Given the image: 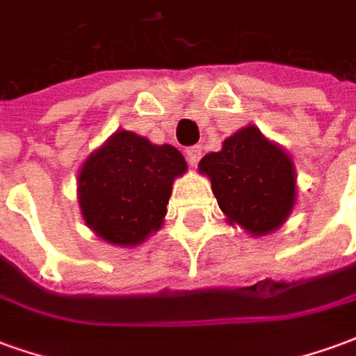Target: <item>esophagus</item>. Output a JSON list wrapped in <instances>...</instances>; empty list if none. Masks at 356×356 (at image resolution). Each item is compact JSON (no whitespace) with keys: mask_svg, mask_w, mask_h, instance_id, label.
<instances>
[{"mask_svg":"<svg viewBox=\"0 0 356 356\" xmlns=\"http://www.w3.org/2000/svg\"><path fill=\"white\" fill-rule=\"evenodd\" d=\"M202 158V148L198 145H194V147L186 148V160L191 165H196V163L200 162Z\"/></svg>","mask_w":356,"mask_h":356,"instance_id":"1","label":"esophagus"}]
</instances>
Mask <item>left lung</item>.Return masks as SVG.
<instances>
[{
  "mask_svg": "<svg viewBox=\"0 0 356 356\" xmlns=\"http://www.w3.org/2000/svg\"><path fill=\"white\" fill-rule=\"evenodd\" d=\"M198 170L211 181L227 221L254 236L276 231L293 209V162L255 125L227 137L219 152L202 158Z\"/></svg>",
  "mask_w": 356,
  "mask_h": 356,
  "instance_id": "obj_1",
  "label": "left lung"
}]
</instances>
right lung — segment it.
Listing matches in <instances>:
<instances>
[{
	"instance_id": "obj_1",
	"label": "right lung",
	"mask_w": 356,
	"mask_h": 356,
	"mask_svg": "<svg viewBox=\"0 0 356 356\" xmlns=\"http://www.w3.org/2000/svg\"><path fill=\"white\" fill-rule=\"evenodd\" d=\"M186 171L171 145L118 129L89 154L78 175V202L89 229L108 244L133 248L160 231L171 185Z\"/></svg>"
}]
</instances>
